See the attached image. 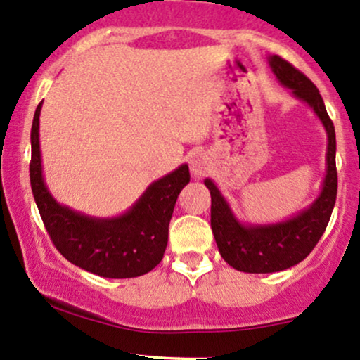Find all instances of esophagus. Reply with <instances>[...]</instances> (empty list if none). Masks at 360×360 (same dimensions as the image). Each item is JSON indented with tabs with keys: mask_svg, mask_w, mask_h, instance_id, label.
I'll use <instances>...</instances> for the list:
<instances>
[{
	"mask_svg": "<svg viewBox=\"0 0 360 360\" xmlns=\"http://www.w3.org/2000/svg\"><path fill=\"white\" fill-rule=\"evenodd\" d=\"M210 157H208L207 153L203 152H195L192 153V157H190V170L195 176H200L205 175V173L210 170Z\"/></svg>",
	"mask_w": 360,
	"mask_h": 360,
	"instance_id": "1",
	"label": "esophagus"
}]
</instances>
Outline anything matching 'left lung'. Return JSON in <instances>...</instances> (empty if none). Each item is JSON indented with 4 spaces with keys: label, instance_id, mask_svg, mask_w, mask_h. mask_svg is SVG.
Listing matches in <instances>:
<instances>
[{
    "label": "left lung",
    "instance_id": "1",
    "mask_svg": "<svg viewBox=\"0 0 360 360\" xmlns=\"http://www.w3.org/2000/svg\"><path fill=\"white\" fill-rule=\"evenodd\" d=\"M270 68L282 86L292 90L297 100L307 103L322 122L327 133L326 179L319 197L302 212L277 224H242L229 202L210 179L205 187L212 197V232L220 255L230 267L248 274H272L302 262L326 232L337 197L335 130L327 115L317 86L283 58H267Z\"/></svg>",
    "mask_w": 360,
    "mask_h": 360
}]
</instances>
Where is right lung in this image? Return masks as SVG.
Listing matches in <instances>:
<instances>
[{"mask_svg": "<svg viewBox=\"0 0 360 360\" xmlns=\"http://www.w3.org/2000/svg\"><path fill=\"white\" fill-rule=\"evenodd\" d=\"M31 127L30 181L46 232L61 255L77 267L106 278H131L157 267L165 254L173 208L190 181L188 165L155 180L125 214L90 217L58 203L43 179L39 113Z\"/></svg>", "mask_w": 360, "mask_h": 360, "instance_id": "add662e5", "label": "right lung"}]
</instances>
